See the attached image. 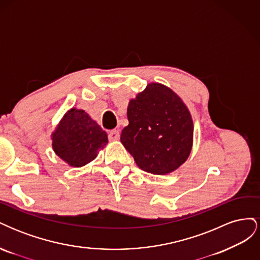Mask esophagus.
Returning <instances> with one entry per match:
<instances>
[{"instance_id":"esophagus-1","label":"esophagus","mask_w":260,"mask_h":260,"mask_svg":"<svg viewBox=\"0 0 260 260\" xmlns=\"http://www.w3.org/2000/svg\"><path fill=\"white\" fill-rule=\"evenodd\" d=\"M119 137H120V135H119V131H118V130H112V131H109V133H108V138L111 141H117L118 139H119Z\"/></svg>"}]
</instances>
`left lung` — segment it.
<instances>
[{"mask_svg":"<svg viewBox=\"0 0 260 260\" xmlns=\"http://www.w3.org/2000/svg\"><path fill=\"white\" fill-rule=\"evenodd\" d=\"M129 124L120 141L138 167L153 175H168L190 156L193 120L187 107L166 85L152 82L129 102Z\"/></svg>","mask_w":260,"mask_h":260,"instance_id":"left-lung-1","label":"left lung"}]
</instances>
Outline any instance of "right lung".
Instances as JSON below:
<instances>
[{"mask_svg": "<svg viewBox=\"0 0 260 260\" xmlns=\"http://www.w3.org/2000/svg\"><path fill=\"white\" fill-rule=\"evenodd\" d=\"M55 154L72 167H82L108 143L107 133L83 109L72 108L52 133Z\"/></svg>", "mask_w": 260, "mask_h": 260, "instance_id": "1", "label": "right lung"}]
</instances>
